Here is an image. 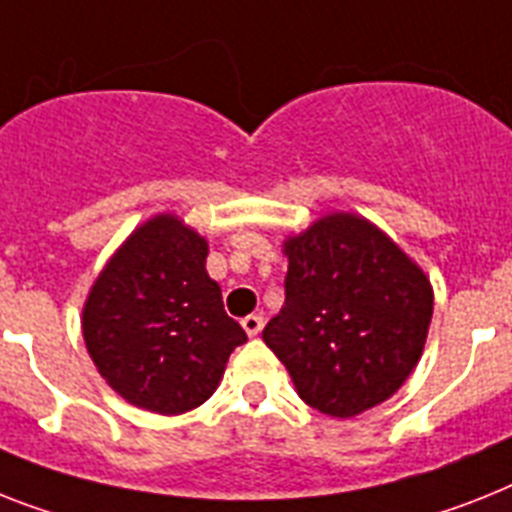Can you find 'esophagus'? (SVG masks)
<instances>
[{"instance_id": "1", "label": "esophagus", "mask_w": 512, "mask_h": 512, "mask_svg": "<svg viewBox=\"0 0 512 512\" xmlns=\"http://www.w3.org/2000/svg\"><path fill=\"white\" fill-rule=\"evenodd\" d=\"M243 329H246V335L248 337H256L261 332V329H264V319H261L259 314H251V316H246V319H243Z\"/></svg>"}]
</instances>
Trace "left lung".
<instances>
[{
	"label": "left lung",
	"instance_id": "1",
	"mask_svg": "<svg viewBox=\"0 0 512 512\" xmlns=\"http://www.w3.org/2000/svg\"><path fill=\"white\" fill-rule=\"evenodd\" d=\"M285 306L264 342L303 403L353 418L403 387L434 311L426 272L374 222L332 211L282 240Z\"/></svg>",
	"mask_w": 512,
	"mask_h": 512
}]
</instances>
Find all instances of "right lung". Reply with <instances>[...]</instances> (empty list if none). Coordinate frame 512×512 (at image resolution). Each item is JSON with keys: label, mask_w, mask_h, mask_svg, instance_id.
Instances as JSON below:
<instances>
[{"label": "right lung", "mask_w": 512, "mask_h": 512, "mask_svg": "<svg viewBox=\"0 0 512 512\" xmlns=\"http://www.w3.org/2000/svg\"><path fill=\"white\" fill-rule=\"evenodd\" d=\"M209 243L177 214L130 232L83 303L88 356L122 400L180 416L209 400L248 340L206 272Z\"/></svg>", "instance_id": "obj_1"}]
</instances>
